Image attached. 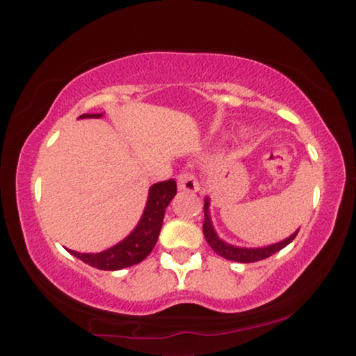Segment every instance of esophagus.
<instances>
[{"label":"esophagus","mask_w":356,"mask_h":356,"mask_svg":"<svg viewBox=\"0 0 356 356\" xmlns=\"http://www.w3.org/2000/svg\"><path fill=\"white\" fill-rule=\"evenodd\" d=\"M177 184H179V188L180 190L190 191V193H196V191L200 190L198 180H196V177L191 172H182V174H180V176L177 177Z\"/></svg>","instance_id":"1"}]
</instances>
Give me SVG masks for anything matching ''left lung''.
I'll use <instances>...</instances> for the list:
<instances>
[{
	"mask_svg": "<svg viewBox=\"0 0 356 356\" xmlns=\"http://www.w3.org/2000/svg\"><path fill=\"white\" fill-rule=\"evenodd\" d=\"M209 206H211V201H209V196H206L204 200V223H202V231H204V238L207 241V244L212 247V250L217 253V255L231 259V261H238V263H255L259 261V259H264L274 253H277L279 250L284 249L290 244V242L296 238L298 231L293 233L290 238H286L284 241L277 242V244H270L266 247H258V249H245V247H238V245H231L228 242H225L223 239L218 238L217 231L213 229L212 220H211V212H209Z\"/></svg>",
	"mask_w": 356,
	"mask_h": 356,
	"instance_id": "left-lung-1",
	"label": "left lung"
}]
</instances>
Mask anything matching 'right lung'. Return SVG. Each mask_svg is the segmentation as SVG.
I'll return each mask as SVG.
<instances>
[{
    "label": "right lung",
    "mask_w": 356,
    "mask_h": 356,
    "mask_svg": "<svg viewBox=\"0 0 356 356\" xmlns=\"http://www.w3.org/2000/svg\"><path fill=\"white\" fill-rule=\"evenodd\" d=\"M103 114H82L79 118H99ZM177 193V184L174 179L154 184L149 188V198L145 202L143 217L131 233L111 249L98 253H81L66 249L71 255L83 263L101 270H118L138 264L154 250L160 236L163 217L169 202Z\"/></svg>",
    "instance_id": "add662e5"
}]
</instances>
